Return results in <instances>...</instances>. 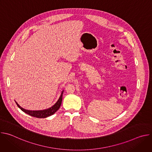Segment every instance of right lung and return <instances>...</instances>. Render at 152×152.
<instances>
[{"label":"right lung","mask_w":152,"mask_h":152,"mask_svg":"<svg viewBox=\"0 0 152 152\" xmlns=\"http://www.w3.org/2000/svg\"><path fill=\"white\" fill-rule=\"evenodd\" d=\"M63 92H64V91H62L61 94L58 100L56 102V103L53 106H52L50 108H48V109L45 110H40V111L27 110L24 109V108H23V107H21L16 102H15V103H16L17 106L20 108L21 111L32 117H37V118H46L48 117H49V116L53 115L55 113H56L59 110V108L60 107L61 103H62Z\"/></svg>","instance_id":"1"}]
</instances>
